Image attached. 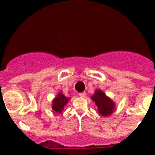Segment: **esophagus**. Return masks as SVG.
Masks as SVG:
<instances>
[{"label":"esophagus","instance_id":"esophagus-1","mask_svg":"<svg viewBox=\"0 0 155 155\" xmlns=\"http://www.w3.org/2000/svg\"><path fill=\"white\" fill-rule=\"evenodd\" d=\"M79 96L80 97H85V92H81V93H79Z\"/></svg>","mask_w":155,"mask_h":155}]
</instances>
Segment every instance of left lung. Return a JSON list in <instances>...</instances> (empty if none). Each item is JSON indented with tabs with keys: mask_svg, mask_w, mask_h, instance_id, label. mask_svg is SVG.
<instances>
[{
	"mask_svg": "<svg viewBox=\"0 0 155 155\" xmlns=\"http://www.w3.org/2000/svg\"><path fill=\"white\" fill-rule=\"evenodd\" d=\"M95 103L98 109V113L102 116L110 115L115 110V103L109 97L106 96L104 92L97 89L93 96L91 97Z\"/></svg>",
	"mask_w": 155,
	"mask_h": 155,
	"instance_id": "left-lung-1",
	"label": "left lung"
}]
</instances>
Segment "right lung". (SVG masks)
Here are the masks:
<instances>
[{
	"instance_id": "add662e5",
	"label": "right lung",
	"mask_w": 155,
	"mask_h": 155,
	"mask_svg": "<svg viewBox=\"0 0 155 155\" xmlns=\"http://www.w3.org/2000/svg\"><path fill=\"white\" fill-rule=\"evenodd\" d=\"M70 97H67L61 92L56 96V97L52 101V109L58 113H61L64 108L68 103Z\"/></svg>"
}]
</instances>
